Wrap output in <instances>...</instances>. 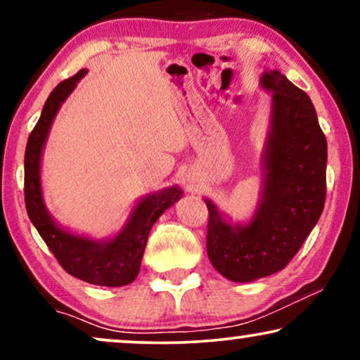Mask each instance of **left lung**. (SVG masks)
<instances>
[{
	"instance_id": "8db88e82",
	"label": "left lung",
	"mask_w": 360,
	"mask_h": 360,
	"mask_svg": "<svg viewBox=\"0 0 360 360\" xmlns=\"http://www.w3.org/2000/svg\"><path fill=\"white\" fill-rule=\"evenodd\" d=\"M272 93L262 154V193L252 219L233 223L208 206L210 262L233 282H254L287 267L316 226L326 198L328 144L309 96L278 70L260 77Z\"/></svg>"
}]
</instances>
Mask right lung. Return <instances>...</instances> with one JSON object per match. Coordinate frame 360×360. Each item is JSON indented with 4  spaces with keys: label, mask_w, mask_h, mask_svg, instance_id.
<instances>
[{
    "label": "right lung",
    "mask_w": 360,
    "mask_h": 360,
    "mask_svg": "<svg viewBox=\"0 0 360 360\" xmlns=\"http://www.w3.org/2000/svg\"><path fill=\"white\" fill-rule=\"evenodd\" d=\"M86 72L83 68L72 78L58 83L42 108L24 155V200L29 219L67 274L100 287H122L134 282L139 274L152 226L167 208L181 198L184 191L179 186H169L146 195L131 211L124 228L111 239L98 240L70 233L53 221L42 196V150L57 111Z\"/></svg>",
    "instance_id": "right-lung-1"
}]
</instances>
